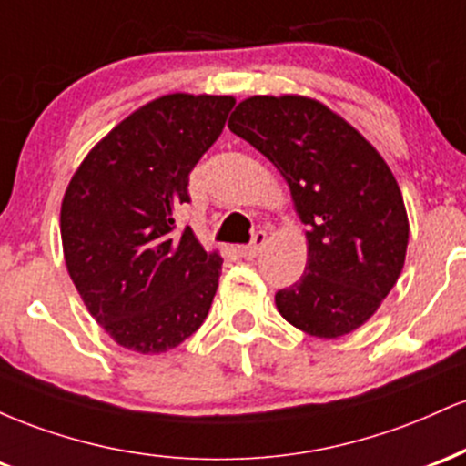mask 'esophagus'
I'll list each match as a JSON object with an SVG mask.
<instances>
[{
  "instance_id": "esophagus-1",
  "label": "esophagus",
  "mask_w": 466,
  "mask_h": 466,
  "mask_svg": "<svg viewBox=\"0 0 466 466\" xmlns=\"http://www.w3.org/2000/svg\"><path fill=\"white\" fill-rule=\"evenodd\" d=\"M265 243H267V232H256L254 240H251L249 245H245V248H240V256H243V258H248V260L256 258V256L263 251Z\"/></svg>"
}]
</instances>
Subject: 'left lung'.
Returning a JSON list of instances; mask_svg holds the SVG:
<instances>
[{"label": "left lung", "instance_id": "8db88e82", "mask_svg": "<svg viewBox=\"0 0 466 466\" xmlns=\"http://www.w3.org/2000/svg\"><path fill=\"white\" fill-rule=\"evenodd\" d=\"M228 127L276 166L309 228L304 276L276 293L278 311L319 339L357 330L397 285L408 251V212L386 159L300 94L245 98Z\"/></svg>", "mask_w": 466, "mask_h": 466}]
</instances>
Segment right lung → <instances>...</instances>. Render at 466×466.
Returning <instances> with one entry per match:
<instances>
[{"label": "right lung", "instance_id": "add662e5", "mask_svg": "<svg viewBox=\"0 0 466 466\" xmlns=\"http://www.w3.org/2000/svg\"><path fill=\"white\" fill-rule=\"evenodd\" d=\"M234 96L166 94L100 140L61 203L63 256L92 318L122 349L159 355L188 339L215 300L223 258L175 210L217 142Z\"/></svg>", "mask_w": 466, "mask_h": 466}]
</instances>
